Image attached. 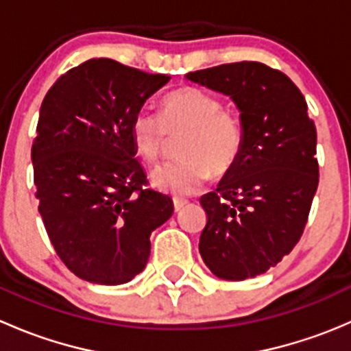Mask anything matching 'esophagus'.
<instances>
[{
  "label": "esophagus",
  "mask_w": 351,
  "mask_h": 351,
  "mask_svg": "<svg viewBox=\"0 0 351 351\" xmlns=\"http://www.w3.org/2000/svg\"><path fill=\"white\" fill-rule=\"evenodd\" d=\"M186 205V200L183 198H173V207H175V212H180Z\"/></svg>",
  "instance_id": "esophagus-1"
}]
</instances>
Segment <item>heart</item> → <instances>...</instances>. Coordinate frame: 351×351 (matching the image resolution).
<instances>
[{
	"instance_id": "b5f03b06",
	"label": "heart",
	"mask_w": 351,
	"mask_h": 351,
	"mask_svg": "<svg viewBox=\"0 0 351 351\" xmlns=\"http://www.w3.org/2000/svg\"><path fill=\"white\" fill-rule=\"evenodd\" d=\"M185 132L178 161L151 171L158 190L186 197L200 190L212 175L222 176L238 162L244 146L243 122L234 112L222 110V101L210 91L180 86L162 100V117L141 108L130 120V139L136 153L147 162L165 154L169 136Z\"/></svg>"
}]
</instances>
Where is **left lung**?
I'll list each match as a JSON object with an SVG mask.
<instances>
[{
  "instance_id": "obj_1",
  "label": "left lung",
  "mask_w": 351,
  "mask_h": 351,
  "mask_svg": "<svg viewBox=\"0 0 351 351\" xmlns=\"http://www.w3.org/2000/svg\"><path fill=\"white\" fill-rule=\"evenodd\" d=\"M186 80L231 98L244 129L238 162L200 198L202 260L222 280L254 278L280 263L306 228L319 182L316 127L299 88L261 62L208 67Z\"/></svg>"
}]
</instances>
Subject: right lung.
<instances>
[{"label":"right lung","instance_id":"add662e5","mask_svg":"<svg viewBox=\"0 0 351 351\" xmlns=\"http://www.w3.org/2000/svg\"><path fill=\"white\" fill-rule=\"evenodd\" d=\"M169 81L90 59L51 86L32 146L38 212L56 253L83 280L122 285L144 270L171 198L144 190L130 120Z\"/></svg>","mask_w":351,"mask_h":351}]
</instances>
